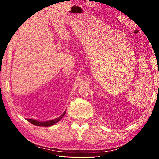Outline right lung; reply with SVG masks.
<instances>
[{
    "mask_svg": "<svg viewBox=\"0 0 159 159\" xmlns=\"http://www.w3.org/2000/svg\"><path fill=\"white\" fill-rule=\"evenodd\" d=\"M66 111V110L64 111V112L60 116V117L56 118L55 119H52V120H47V121H39V120L33 119V118H26V119L29 122H30L31 123H32V124H34L35 125L43 126V127H49V126L53 125L54 124H55V123H57V122L60 121V120H61V118H62L64 117V116L65 115Z\"/></svg>",
    "mask_w": 159,
    "mask_h": 159,
    "instance_id": "obj_1",
    "label": "right lung"
}]
</instances>
